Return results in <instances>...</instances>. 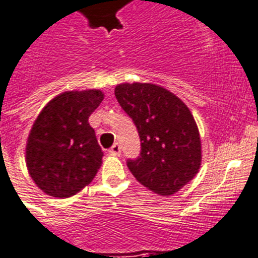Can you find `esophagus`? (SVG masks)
<instances>
[{"label": "esophagus", "mask_w": 258, "mask_h": 258, "mask_svg": "<svg viewBox=\"0 0 258 258\" xmlns=\"http://www.w3.org/2000/svg\"><path fill=\"white\" fill-rule=\"evenodd\" d=\"M109 153L113 155H120L121 154V148L118 144H114L112 148L109 149Z\"/></svg>", "instance_id": "obj_1"}]
</instances>
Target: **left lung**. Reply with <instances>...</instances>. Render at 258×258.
<instances>
[{
  "label": "left lung",
  "instance_id": "obj_1",
  "mask_svg": "<svg viewBox=\"0 0 258 258\" xmlns=\"http://www.w3.org/2000/svg\"><path fill=\"white\" fill-rule=\"evenodd\" d=\"M114 95L141 138V157L127 162L134 178L162 197L178 192L202 165L201 134L188 106L152 83H121Z\"/></svg>",
  "mask_w": 258,
  "mask_h": 258
}]
</instances>
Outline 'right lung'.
Instances as JSON below:
<instances>
[{
  "mask_svg": "<svg viewBox=\"0 0 258 258\" xmlns=\"http://www.w3.org/2000/svg\"><path fill=\"white\" fill-rule=\"evenodd\" d=\"M104 100L100 89L66 91L50 100L26 141L29 175L46 195L66 199L88 186L103 163L89 116Z\"/></svg>",
  "mask_w": 258,
  "mask_h": 258,
  "instance_id": "1",
  "label": "right lung"
}]
</instances>
